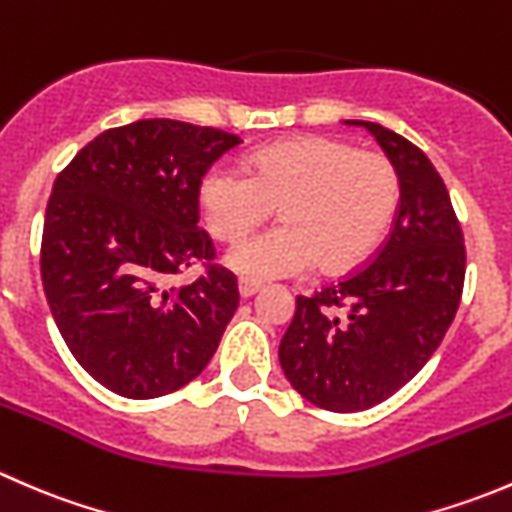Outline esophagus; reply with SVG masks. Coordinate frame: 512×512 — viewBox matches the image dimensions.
<instances>
[{
	"mask_svg": "<svg viewBox=\"0 0 512 512\" xmlns=\"http://www.w3.org/2000/svg\"><path fill=\"white\" fill-rule=\"evenodd\" d=\"M257 289H260V285H257V282H250V280H240V297H242V299L252 297V294H255Z\"/></svg>",
	"mask_w": 512,
	"mask_h": 512,
	"instance_id": "obj_1",
	"label": "esophagus"
}]
</instances>
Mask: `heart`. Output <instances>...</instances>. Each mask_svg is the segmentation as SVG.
<instances>
[{"label": "heart", "instance_id": "obj_1", "mask_svg": "<svg viewBox=\"0 0 512 512\" xmlns=\"http://www.w3.org/2000/svg\"><path fill=\"white\" fill-rule=\"evenodd\" d=\"M208 230L237 242L277 208L280 227L232 247L227 265L250 282L359 265L384 237L399 203V173L379 151L337 138H294L250 158V175L215 168L200 185Z\"/></svg>", "mask_w": 512, "mask_h": 512}]
</instances>
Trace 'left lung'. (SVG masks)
Here are the masks:
<instances>
[{
    "instance_id": "1",
    "label": "left lung",
    "mask_w": 512,
    "mask_h": 512,
    "mask_svg": "<svg viewBox=\"0 0 512 512\" xmlns=\"http://www.w3.org/2000/svg\"><path fill=\"white\" fill-rule=\"evenodd\" d=\"M399 173L394 225L371 260L297 294L280 344L289 384L327 411L381 404L421 371L451 327L466 282V242L446 183L421 148L371 121Z\"/></svg>"
}]
</instances>
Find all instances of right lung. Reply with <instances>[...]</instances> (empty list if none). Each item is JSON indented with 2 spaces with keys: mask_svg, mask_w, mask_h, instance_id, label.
Returning a JSON list of instances; mask_svg holds the SVG:
<instances>
[{
  "mask_svg": "<svg viewBox=\"0 0 512 512\" xmlns=\"http://www.w3.org/2000/svg\"><path fill=\"white\" fill-rule=\"evenodd\" d=\"M213 126L146 118L108 128L56 175L41 282L74 359L126 399L193 381L240 304L200 220V185L240 146ZM198 264L190 286L169 277Z\"/></svg>",
  "mask_w": 512,
  "mask_h": 512,
  "instance_id": "add662e5",
  "label": "right lung"
}]
</instances>
